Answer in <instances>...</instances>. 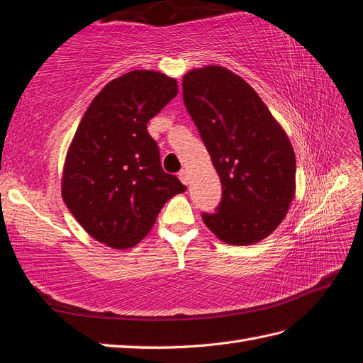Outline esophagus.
Masks as SVG:
<instances>
[{
    "label": "esophagus",
    "mask_w": 363,
    "mask_h": 363,
    "mask_svg": "<svg viewBox=\"0 0 363 363\" xmlns=\"http://www.w3.org/2000/svg\"><path fill=\"white\" fill-rule=\"evenodd\" d=\"M179 179L182 180L183 184H189V172L186 171V169H182V171L179 172Z\"/></svg>",
    "instance_id": "1"
}]
</instances>
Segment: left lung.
Instances as JSON below:
<instances>
[{"label":"left lung","mask_w":363,"mask_h":363,"mask_svg":"<svg viewBox=\"0 0 363 363\" xmlns=\"http://www.w3.org/2000/svg\"><path fill=\"white\" fill-rule=\"evenodd\" d=\"M183 102L220 177L222 199L202 219L233 245L259 242L295 196V154L275 118L242 77L222 67L183 77Z\"/></svg>","instance_id":"8db88e82"}]
</instances>
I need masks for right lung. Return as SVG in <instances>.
Returning <instances> with one entry per match:
<instances>
[{"mask_svg": "<svg viewBox=\"0 0 363 363\" xmlns=\"http://www.w3.org/2000/svg\"><path fill=\"white\" fill-rule=\"evenodd\" d=\"M179 93L157 71H130L96 96L67 154L62 197L88 235L130 248L154 227L161 208L186 191L161 167L147 123Z\"/></svg>", "mask_w": 363, "mask_h": 363, "instance_id": "obj_1", "label": "right lung"}]
</instances>
